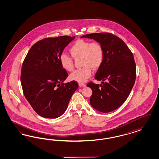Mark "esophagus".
I'll return each mask as SVG.
<instances>
[{
    "label": "esophagus",
    "instance_id": "esophagus-1",
    "mask_svg": "<svg viewBox=\"0 0 159 159\" xmlns=\"http://www.w3.org/2000/svg\"><path fill=\"white\" fill-rule=\"evenodd\" d=\"M79 85L80 87H82V88H83V87H85V86H86L85 84L82 83H79Z\"/></svg>",
    "mask_w": 159,
    "mask_h": 159
}]
</instances>
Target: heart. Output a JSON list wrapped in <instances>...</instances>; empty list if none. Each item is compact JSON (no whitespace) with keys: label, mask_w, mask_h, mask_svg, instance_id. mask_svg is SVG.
<instances>
[{"label":"heart","mask_w":159,"mask_h":159,"mask_svg":"<svg viewBox=\"0 0 159 159\" xmlns=\"http://www.w3.org/2000/svg\"><path fill=\"white\" fill-rule=\"evenodd\" d=\"M71 56L76 59L81 57V63L83 67L76 70L70 75L72 80L80 83L86 82L92 75V67L96 69L101 66L104 51L101 44L98 42H92L79 39L69 48ZM60 65L66 71H71L74 69L73 59L65 53L61 54L59 57Z\"/></svg>","instance_id":"obj_1"}]
</instances>
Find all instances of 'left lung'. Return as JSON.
<instances>
[{
	"label": "left lung",
	"mask_w": 159,
	"mask_h": 159,
	"mask_svg": "<svg viewBox=\"0 0 159 159\" xmlns=\"http://www.w3.org/2000/svg\"><path fill=\"white\" fill-rule=\"evenodd\" d=\"M81 38L95 40L104 51L103 62L94 77L103 84L93 82L87 84L92 90L90 104L102 113L115 110L126 101L135 83L136 69L133 55L120 38L111 33H91Z\"/></svg>",
	"instance_id": "8db88e82"
}]
</instances>
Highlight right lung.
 <instances>
[{
    "instance_id": "right-lung-1",
    "label": "right lung",
    "mask_w": 159,
    "mask_h": 159,
    "mask_svg": "<svg viewBox=\"0 0 159 159\" xmlns=\"http://www.w3.org/2000/svg\"><path fill=\"white\" fill-rule=\"evenodd\" d=\"M75 36H59L40 40L28 52L22 66L20 82L23 94L39 115L55 119L66 111L79 84L64 83L68 77L59 57Z\"/></svg>"
}]
</instances>
